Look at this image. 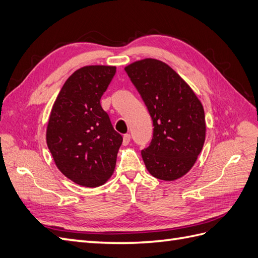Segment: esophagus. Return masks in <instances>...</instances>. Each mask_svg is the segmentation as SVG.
<instances>
[{"label": "esophagus", "mask_w": 258, "mask_h": 258, "mask_svg": "<svg viewBox=\"0 0 258 258\" xmlns=\"http://www.w3.org/2000/svg\"><path fill=\"white\" fill-rule=\"evenodd\" d=\"M129 142H130V135H128V134L124 135L123 139H122V144L123 146H128Z\"/></svg>", "instance_id": "34e87169"}]
</instances>
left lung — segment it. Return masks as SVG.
I'll return each mask as SVG.
<instances>
[{
    "instance_id": "1",
    "label": "left lung",
    "mask_w": 258,
    "mask_h": 258,
    "mask_svg": "<svg viewBox=\"0 0 258 258\" xmlns=\"http://www.w3.org/2000/svg\"><path fill=\"white\" fill-rule=\"evenodd\" d=\"M153 121V138L141 151L149 173L175 180L190 171L206 139L203 104L186 82L164 62L136 61L124 68Z\"/></svg>"
}]
</instances>
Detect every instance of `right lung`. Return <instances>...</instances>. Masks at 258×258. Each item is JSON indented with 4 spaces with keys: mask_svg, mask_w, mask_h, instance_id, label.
Returning a JSON list of instances; mask_svg holds the SVG:
<instances>
[{
    "mask_svg": "<svg viewBox=\"0 0 258 258\" xmlns=\"http://www.w3.org/2000/svg\"><path fill=\"white\" fill-rule=\"evenodd\" d=\"M116 67L86 66L69 77L53 103L46 140L59 171L84 187L104 185L114 173L122 137L100 97Z\"/></svg>",
    "mask_w": 258,
    "mask_h": 258,
    "instance_id": "right-lung-1",
    "label": "right lung"
}]
</instances>
